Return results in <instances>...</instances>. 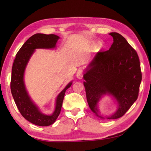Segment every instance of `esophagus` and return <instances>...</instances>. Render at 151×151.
Returning <instances> with one entry per match:
<instances>
[{"instance_id": "obj_1", "label": "esophagus", "mask_w": 151, "mask_h": 151, "mask_svg": "<svg viewBox=\"0 0 151 151\" xmlns=\"http://www.w3.org/2000/svg\"><path fill=\"white\" fill-rule=\"evenodd\" d=\"M76 77L78 79H81L83 77V70H78L76 74Z\"/></svg>"}]
</instances>
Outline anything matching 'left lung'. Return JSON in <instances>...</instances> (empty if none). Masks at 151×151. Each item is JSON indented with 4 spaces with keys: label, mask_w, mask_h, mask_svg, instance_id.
<instances>
[{
    "label": "left lung",
    "mask_w": 151,
    "mask_h": 151,
    "mask_svg": "<svg viewBox=\"0 0 151 151\" xmlns=\"http://www.w3.org/2000/svg\"><path fill=\"white\" fill-rule=\"evenodd\" d=\"M113 43L107 51L99 52L84 70L86 98L90 109L102 119H116L129 110L138 98L142 73L138 55L120 34L109 33ZM111 95L118 107L112 115L104 117L99 102Z\"/></svg>",
    "instance_id": "8db88e82"
}]
</instances>
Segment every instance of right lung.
Instances as JSON below:
<instances>
[{"label": "right lung", "instance_id": "1", "mask_svg": "<svg viewBox=\"0 0 151 151\" xmlns=\"http://www.w3.org/2000/svg\"><path fill=\"white\" fill-rule=\"evenodd\" d=\"M60 37L55 35L37 33L26 41L17 53L12 68L11 93L19 112L26 120L38 126H49L55 122L60 113L66 90L72 84L70 82L58 94L55 99V110L46 115L31 99L24 83V72L29 59L36 49H54Z\"/></svg>", "mask_w": 151, "mask_h": 151}]
</instances>
